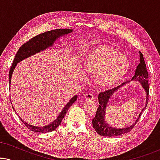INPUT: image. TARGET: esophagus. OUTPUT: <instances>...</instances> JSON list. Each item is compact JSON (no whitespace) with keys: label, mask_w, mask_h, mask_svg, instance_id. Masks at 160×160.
<instances>
[{"label":"esophagus","mask_w":160,"mask_h":160,"mask_svg":"<svg viewBox=\"0 0 160 160\" xmlns=\"http://www.w3.org/2000/svg\"><path fill=\"white\" fill-rule=\"evenodd\" d=\"M84 98L87 100H93L94 99V95L92 93H87L86 95H84Z\"/></svg>","instance_id":"1"}]
</instances>
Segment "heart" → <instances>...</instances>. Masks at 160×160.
I'll return each instance as SVG.
<instances>
[{
	"label": "heart",
	"instance_id": "1",
	"mask_svg": "<svg viewBox=\"0 0 160 160\" xmlns=\"http://www.w3.org/2000/svg\"><path fill=\"white\" fill-rule=\"evenodd\" d=\"M87 73L95 75V80L100 87H112L128 73L130 62L121 52L108 46L94 49L83 63Z\"/></svg>",
	"mask_w": 160,
	"mask_h": 160
}]
</instances>
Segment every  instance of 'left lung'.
<instances>
[{"mask_svg":"<svg viewBox=\"0 0 160 160\" xmlns=\"http://www.w3.org/2000/svg\"><path fill=\"white\" fill-rule=\"evenodd\" d=\"M140 54V63L138 65L136 69H135V75L133 76L132 79L130 81H137L140 82L145 89L146 93V105L144 108L142 109L141 113H140L138 117L136 119L134 123L132 125L128 127L125 128L118 129L114 128L112 127L109 126L105 119V116H106V108L107 103H108V100L110 99L111 96L112 95L113 93H114L116 91H117L120 87H122L123 85L127 84L126 82L122 83L121 85L114 87V88L106 90L105 92H102L98 95V101H99V107L97 109V112L94 119H92V126L95 129L96 132L98 134L105 137H112V136H118V135L124 134L126 132H129L132 129L134 128L135 124L138 121L141 114L143 112L146 107L147 106L148 101V94H149V89H148V74L147 69H146V63L144 61L143 54L141 52H139ZM129 81V82H130Z\"/></svg>","mask_w":160,"mask_h":160,"instance_id":"left-lung-1","label":"left lung"}]
</instances>
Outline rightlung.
Returning <instances> with one entry per match:
<instances>
[{
	"instance_id": "obj_1",
	"label": "right lung",
	"mask_w": 160,
	"mask_h": 160,
	"mask_svg": "<svg viewBox=\"0 0 160 160\" xmlns=\"http://www.w3.org/2000/svg\"><path fill=\"white\" fill-rule=\"evenodd\" d=\"M73 30L71 29H56L52 30L50 31H47L43 33H41L38 35V36L33 37L30 40H29L28 42L19 48L18 51H17L16 55H15L14 62L12 63V67H11L9 73H8V78H9V84H11V79H12V76L13 73V71L17 66V63L20 62V61L25 60V59L29 58V57L33 55V54L40 52L43 50L49 49L50 47L53 45L54 42H55L57 39L60 38V36H65V35L68 34L70 32H73ZM77 100V95L73 96V98L70 100V101L66 104L65 108L62 109L60 114H59L58 117L52 122L51 124H47L46 126L43 127H36L30 125V124L26 123L24 122V120L21 119H20L22 123L29 129L30 130L33 131V132H49L52 131H54L60 125L61 122L63 119V118L65 116V113L68 111L70 107L71 106L72 104L75 102L76 100ZM13 109L14 110V107L12 106Z\"/></svg>"
}]
</instances>
